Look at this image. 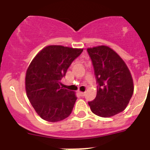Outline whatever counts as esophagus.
Segmentation results:
<instances>
[{
	"label": "esophagus",
	"instance_id": "esophagus-1",
	"mask_svg": "<svg viewBox=\"0 0 150 150\" xmlns=\"http://www.w3.org/2000/svg\"><path fill=\"white\" fill-rule=\"evenodd\" d=\"M79 94H80V96L81 97H84L85 95V92H82V91H79Z\"/></svg>",
	"mask_w": 150,
	"mask_h": 150
}]
</instances>
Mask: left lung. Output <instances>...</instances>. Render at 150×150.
Instances as JSON below:
<instances>
[{"label":"left lung","mask_w":150,"mask_h":150,"mask_svg":"<svg viewBox=\"0 0 150 150\" xmlns=\"http://www.w3.org/2000/svg\"><path fill=\"white\" fill-rule=\"evenodd\" d=\"M98 84L96 98L89 101L91 110L102 117H110L127 108L133 93L131 73L124 61L107 46L87 49Z\"/></svg>","instance_id":"obj_1"}]
</instances>
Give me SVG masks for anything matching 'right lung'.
Returning a JSON list of instances; mask_svg holds the SVG:
<instances>
[{
  "mask_svg": "<svg viewBox=\"0 0 150 150\" xmlns=\"http://www.w3.org/2000/svg\"><path fill=\"white\" fill-rule=\"evenodd\" d=\"M83 49L48 46L37 53L26 70L25 87L27 98L40 117L58 122L71 113L77 97L62 88L61 79Z\"/></svg>",
  "mask_w": 150,
  "mask_h": 150,
  "instance_id": "obj_1",
  "label": "right lung"
}]
</instances>
